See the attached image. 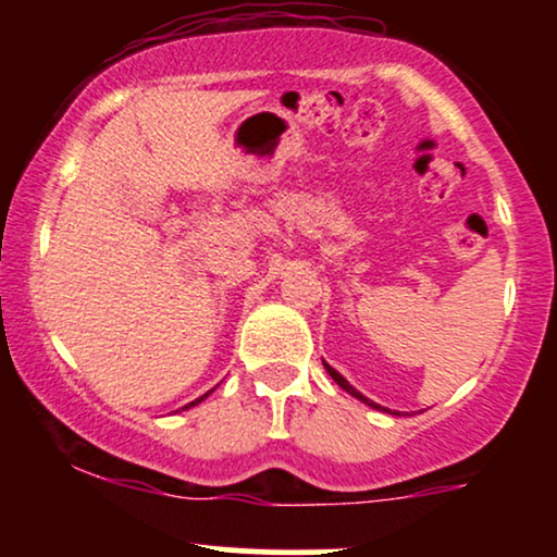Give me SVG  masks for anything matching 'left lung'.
Here are the masks:
<instances>
[{
	"label": "left lung",
	"instance_id": "8db88e82",
	"mask_svg": "<svg viewBox=\"0 0 557 557\" xmlns=\"http://www.w3.org/2000/svg\"><path fill=\"white\" fill-rule=\"evenodd\" d=\"M324 369H327V374L332 376V380H335V382H337V385H341V387L345 389V393H350V395H354V398H359L361 403H367V406H372V408H376V411H387V408H385V406H380V403L369 400V398H367V395H363V393H359V389H356L354 385H350V382H348V380H345V376H343L341 372H337V369H332L327 361H324ZM387 413H389V411H387Z\"/></svg>",
	"mask_w": 557,
	"mask_h": 557
}]
</instances>
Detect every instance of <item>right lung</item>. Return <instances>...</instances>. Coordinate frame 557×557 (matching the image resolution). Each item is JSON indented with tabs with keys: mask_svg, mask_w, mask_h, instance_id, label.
I'll return each mask as SVG.
<instances>
[{
	"mask_svg": "<svg viewBox=\"0 0 557 557\" xmlns=\"http://www.w3.org/2000/svg\"><path fill=\"white\" fill-rule=\"evenodd\" d=\"M207 395H212V389H209V393H203V395H201V398H196V400H194V403H188V406H183V408H190V406H198V403H201V400H203V398H207Z\"/></svg>",
	"mask_w": 557,
	"mask_h": 557,
	"instance_id": "right-lung-1",
	"label": "right lung"
}]
</instances>
